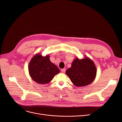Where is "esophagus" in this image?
<instances>
[{
	"mask_svg": "<svg viewBox=\"0 0 122 122\" xmlns=\"http://www.w3.org/2000/svg\"><path fill=\"white\" fill-rule=\"evenodd\" d=\"M65 71H66V70H65V69H64H64H62L61 70V72H62V73H63L65 72Z\"/></svg>",
	"mask_w": 122,
	"mask_h": 122,
	"instance_id": "obj_1",
	"label": "esophagus"
}]
</instances>
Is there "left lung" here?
<instances>
[{"mask_svg":"<svg viewBox=\"0 0 122 122\" xmlns=\"http://www.w3.org/2000/svg\"><path fill=\"white\" fill-rule=\"evenodd\" d=\"M97 68L93 61L88 57L73 60L71 67L68 69L66 74L73 84L76 86L88 85L94 80L97 76Z\"/></svg>","mask_w":122,"mask_h":122,"instance_id":"left-lung-1","label":"left lung"}]
</instances>
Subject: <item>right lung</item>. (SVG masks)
I'll use <instances>...</instances> for the list:
<instances>
[{
	"label": "right lung",
	"mask_w": 122,
	"mask_h": 122,
	"mask_svg": "<svg viewBox=\"0 0 122 122\" xmlns=\"http://www.w3.org/2000/svg\"><path fill=\"white\" fill-rule=\"evenodd\" d=\"M48 54L46 56L36 54L30 60L28 66L29 73L33 81L41 85L47 84L55 75L60 73L58 67L51 62Z\"/></svg>",
	"instance_id": "right-lung-1"
}]
</instances>
